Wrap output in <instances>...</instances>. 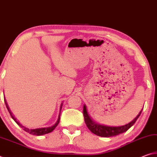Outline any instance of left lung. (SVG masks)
I'll return each instance as SVG.
<instances>
[{
  "mask_svg": "<svg viewBox=\"0 0 157 157\" xmlns=\"http://www.w3.org/2000/svg\"><path fill=\"white\" fill-rule=\"evenodd\" d=\"M142 112V110L140 111L136 118L132 122H130L129 123L124 124L123 126H119V127H110V126H106V125H102V124H97L96 123L93 121L92 119L90 118L88 113H87L86 108L85 105H84L83 107V113H84V121L86 123L87 127L92 133H94V134H96L97 136H102V137H111V136H115L117 135L122 134V133L125 132L127 131L130 127H131L133 124H134L139 117L140 116V113Z\"/></svg>",
  "mask_w": 157,
  "mask_h": 157,
  "instance_id": "8db88e82",
  "label": "left lung"
}]
</instances>
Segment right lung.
Masks as SVG:
<instances>
[{"instance_id": "1", "label": "right lung", "mask_w": 157, "mask_h": 157, "mask_svg": "<svg viewBox=\"0 0 157 157\" xmlns=\"http://www.w3.org/2000/svg\"><path fill=\"white\" fill-rule=\"evenodd\" d=\"M5 100V105H6V107L7 109V110H8L9 113L10 114V116H11V117L12 118L13 120H14L16 123H17L18 125H19L21 128H23V129L24 130V131H25L26 132H28L29 134H33V135H35V136H41V135H44L46 134H48V133L51 132L52 131H53L54 130V129L56 127L58 124H59V121H60V114L59 115V118H58V120L57 121V123H55L54 125L52 126V127H44V128H38V129H30L28 128H26V127H25L24 126H23L22 124H20L17 121V119H16L14 118V116L12 115V113L11 112V111H10V108L8 107V105H7V103L6 102V100ZM62 105H61V108H60V111H61V109H62Z\"/></svg>"}]
</instances>
